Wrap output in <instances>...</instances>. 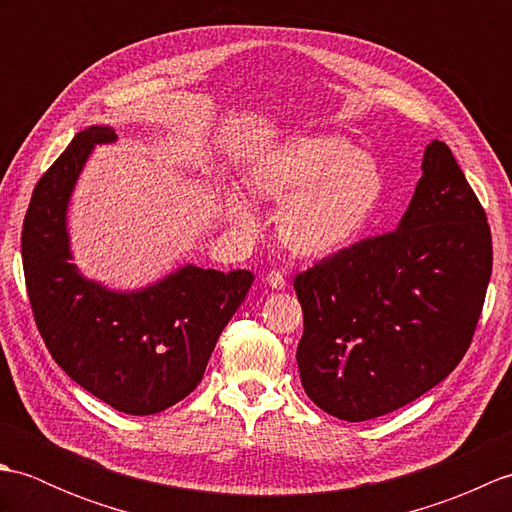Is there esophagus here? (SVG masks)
<instances>
[{
    "label": "esophagus",
    "instance_id": "34e87169",
    "mask_svg": "<svg viewBox=\"0 0 512 512\" xmlns=\"http://www.w3.org/2000/svg\"><path fill=\"white\" fill-rule=\"evenodd\" d=\"M264 281H266V284H268L270 288H275V290L286 288V277L281 275L279 270H268L266 277H264Z\"/></svg>",
    "mask_w": 512,
    "mask_h": 512
}]
</instances>
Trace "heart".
Masks as SVG:
<instances>
[{"instance_id":"b5f03b06","label":"heart","mask_w":512,"mask_h":512,"mask_svg":"<svg viewBox=\"0 0 512 512\" xmlns=\"http://www.w3.org/2000/svg\"><path fill=\"white\" fill-rule=\"evenodd\" d=\"M248 184L259 198L288 202L279 231L301 255H330L350 244L383 198L374 158L343 136L288 140L257 162ZM226 213L237 224H253L244 195L226 193Z\"/></svg>"}]
</instances>
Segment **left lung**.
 <instances>
[{
	"mask_svg": "<svg viewBox=\"0 0 512 512\" xmlns=\"http://www.w3.org/2000/svg\"><path fill=\"white\" fill-rule=\"evenodd\" d=\"M491 270L482 204L451 149L433 140L396 231L295 277L308 398L334 418L363 422L442 383L469 350Z\"/></svg>",
	"mask_w": 512,
	"mask_h": 512,
	"instance_id": "8db88e82",
	"label": "left lung"
}]
</instances>
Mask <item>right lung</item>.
Returning <instances> with one entry per match:
<instances>
[{"label": "right lung", "instance_id": "obj_1", "mask_svg": "<svg viewBox=\"0 0 512 512\" xmlns=\"http://www.w3.org/2000/svg\"><path fill=\"white\" fill-rule=\"evenodd\" d=\"M114 140L112 127L83 129L43 173L21 228V259L32 314L57 365L110 407L151 416L198 387L255 277L187 264L132 292L85 279L72 264L68 202L94 145Z\"/></svg>", "mask_w": 512, "mask_h": 512}]
</instances>
